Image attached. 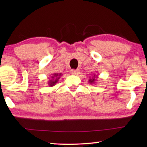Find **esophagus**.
Returning <instances> with one entry per match:
<instances>
[{
	"label": "esophagus",
	"mask_w": 147,
	"mask_h": 147,
	"mask_svg": "<svg viewBox=\"0 0 147 147\" xmlns=\"http://www.w3.org/2000/svg\"><path fill=\"white\" fill-rule=\"evenodd\" d=\"M79 70L78 69H71V71H70V73L71 74H73V75H78V74H79Z\"/></svg>",
	"instance_id": "34e87169"
}]
</instances>
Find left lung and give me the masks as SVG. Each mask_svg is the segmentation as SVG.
Masks as SVG:
<instances>
[{
  "label": "left lung",
  "instance_id": "obj_1",
  "mask_svg": "<svg viewBox=\"0 0 147 147\" xmlns=\"http://www.w3.org/2000/svg\"><path fill=\"white\" fill-rule=\"evenodd\" d=\"M98 76H96V74H93L91 77H90V79L88 80V82H89L90 84H94L96 83V80L98 79Z\"/></svg>",
  "mask_w": 147,
  "mask_h": 147
}]
</instances>
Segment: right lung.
I'll list each match as a JSON object with an SVG mask.
<instances>
[{
  "mask_svg": "<svg viewBox=\"0 0 147 147\" xmlns=\"http://www.w3.org/2000/svg\"><path fill=\"white\" fill-rule=\"evenodd\" d=\"M62 76V74L61 73H54L51 76V78H50V80L48 82V85H49V87H52V86H54L57 83L58 81H59V79L61 78Z\"/></svg>",
  "mask_w": 147,
  "mask_h": 147,
  "instance_id": "obj_1",
  "label": "right lung"
}]
</instances>
